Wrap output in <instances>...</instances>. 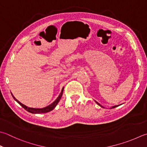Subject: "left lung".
I'll list each match as a JSON object with an SVG mask.
<instances>
[{
  "mask_svg": "<svg viewBox=\"0 0 147 147\" xmlns=\"http://www.w3.org/2000/svg\"><path fill=\"white\" fill-rule=\"evenodd\" d=\"M97 105H99L100 106H100L99 104V103L98 102H97ZM117 106H119V105H117V106H113V107H112V108H116V107H117ZM101 107H102V106H101Z\"/></svg>",
  "mask_w": 147,
  "mask_h": 147,
  "instance_id": "1",
  "label": "left lung"
}]
</instances>
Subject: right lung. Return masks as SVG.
I'll use <instances>...</instances> for the list:
<instances>
[{
    "instance_id": "obj_1",
    "label": "right lung",
    "mask_w": 147,
    "mask_h": 147,
    "mask_svg": "<svg viewBox=\"0 0 147 147\" xmlns=\"http://www.w3.org/2000/svg\"><path fill=\"white\" fill-rule=\"evenodd\" d=\"M63 91H64V88H62V90L61 91V93L60 94L59 96L57 97V99L55 100V101L52 103V104H51L50 105H49L48 106H47V107L45 108H29V107H27V106H26L25 105H23L22 103L20 102L19 100H17L15 97H14L13 96V95L11 94V95H12L13 97L14 98V99L16 100V101L18 103L19 105H21L23 108H24L25 110H27V111L30 112V113H48V112L50 111L51 110H53V109L55 108V106L57 105V104H58L60 99H61L62 97V94H63Z\"/></svg>"
}]
</instances>
